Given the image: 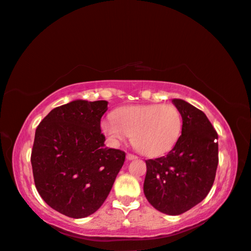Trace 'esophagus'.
Returning a JSON list of instances; mask_svg holds the SVG:
<instances>
[{
    "instance_id": "1",
    "label": "esophagus",
    "mask_w": 251,
    "mask_h": 251,
    "mask_svg": "<svg viewBox=\"0 0 251 251\" xmlns=\"http://www.w3.org/2000/svg\"><path fill=\"white\" fill-rule=\"evenodd\" d=\"M126 158H127V160H134V159H137V157L135 156V154H132V153H127V154H126Z\"/></svg>"
}]
</instances>
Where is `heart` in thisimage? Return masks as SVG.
Here are the masks:
<instances>
[{
  "label": "heart",
  "instance_id": "obj_1",
  "mask_svg": "<svg viewBox=\"0 0 251 251\" xmlns=\"http://www.w3.org/2000/svg\"><path fill=\"white\" fill-rule=\"evenodd\" d=\"M182 126L181 112L173 104L128 105L101 122L102 133L111 146L132 137L134 146L149 157L169 152L181 136Z\"/></svg>",
  "mask_w": 251,
  "mask_h": 251
}]
</instances>
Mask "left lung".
I'll use <instances>...</instances> for the list:
<instances>
[{"instance_id": "1", "label": "left lung", "mask_w": 251, "mask_h": 251, "mask_svg": "<svg viewBox=\"0 0 251 251\" xmlns=\"http://www.w3.org/2000/svg\"><path fill=\"white\" fill-rule=\"evenodd\" d=\"M172 102L182 115V134L167 156L146 160L143 191L157 210L174 216L209 193L218 165V135L202 111L181 99Z\"/></svg>"}]
</instances>
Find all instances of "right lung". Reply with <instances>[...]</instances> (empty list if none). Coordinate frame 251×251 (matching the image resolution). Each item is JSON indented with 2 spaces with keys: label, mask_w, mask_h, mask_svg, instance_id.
Segmentation results:
<instances>
[{
  "label": "right lung",
  "mask_w": 251,
  "mask_h": 251,
  "mask_svg": "<svg viewBox=\"0 0 251 251\" xmlns=\"http://www.w3.org/2000/svg\"><path fill=\"white\" fill-rule=\"evenodd\" d=\"M107 110L104 100L72 101L49 112L35 132V186L49 206L68 217L95 213L124 165V151L104 147L100 122Z\"/></svg>",
  "instance_id": "obj_1"
}]
</instances>
